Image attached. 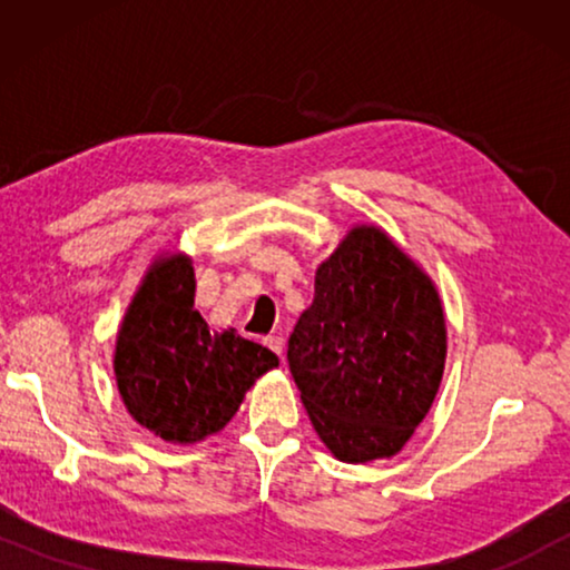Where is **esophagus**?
<instances>
[{
	"label": "esophagus",
	"instance_id": "34e87169",
	"mask_svg": "<svg viewBox=\"0 0 570 570\" xmlns=\"http://www.w3.org/2000/svg\"><path fill=\"white\" fill-rule=\"evenodd\" d=\"M264 342H267L269 350H275V353L283 357V350H285V337H283V334H269V337L264 340Z\"/></svg>",
	"mask_w": 570,
	"mask_h": 570
}]
</instances>
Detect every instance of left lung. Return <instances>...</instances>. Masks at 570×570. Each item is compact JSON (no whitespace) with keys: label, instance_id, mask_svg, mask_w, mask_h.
<instances>
[{"label":"left lung","instance_id":"obj_1","mask_svg":"<svg viewBox=\"0 0 570 570\" xmlns=\"http://www.w3.org/2000/svg\"><path fill=\"white\" fill-rule=\"evenodd\" d=\"M287 363L311 425L340 462L400 454L446 365L435 283L379 225H353L316 267Z\"/></svg>","mask_w":570,"mask_h":570}]
</instances>
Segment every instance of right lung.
Wrapping results in <instances>:
<instances>
[{
  "mask_svg": "<svg viewBox=\"0 0 570 570\" xmlns=\"http://www.w3.org/2000/svg\"><path fill=\"white\" fill-rule=\"evenodd\" d=\"M191 256H155L116 334L114 376L124 407L168 443L205 441L230 423L277 355L236 330L209 332L194 308Z\"/></svg>",
  "mask_w": 570,
  "mask_h": 570,
  "instance_id": "add662e5",
  "label": "right lung"
}]
</instances>
